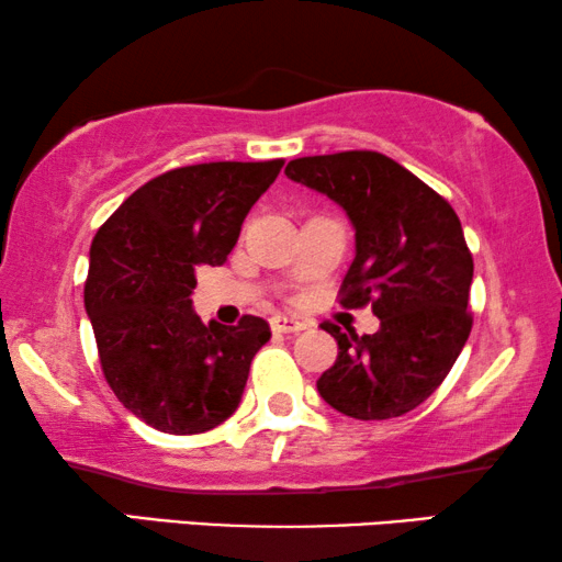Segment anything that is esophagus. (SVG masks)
<instances>
[{"label":"esophagus","instance_id":"34e87169","mask_svg":"<svg viewBox=\"0 0 562 562\" xmlns=\"http://www.w3.org/2000/svg\"><path fill=\"white\" fill-rule=\"evenodd\" d=\"M271 327H273V333L289 335V333H299V329H304L306 325L294 317H286V314H276V317H271Z\"/></svg>","mask_w":562,"mask_h":562}]
</instances>
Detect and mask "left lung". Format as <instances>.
<instances>
[{
  "mask_svg": "<svg viewBox=\"0 0 562 562\" xmlns=\"http://www.w3.org/2000/svg\"><path fill=\"white\" fill-rule=\"evenodd\" d=\"M291 181L317 189L348 212L356 260L340 304H371L379 333L348 335L333 322L337 360L317 391L356 419H391L417 409L450 373L471 335L473 256L448 199L375 150L294 158Z\"/></svg>",
  "mask_w": 562,
  "mask_h": 562,
  "instance_id": "1",
  "label": "left lung"
}]
</instances>
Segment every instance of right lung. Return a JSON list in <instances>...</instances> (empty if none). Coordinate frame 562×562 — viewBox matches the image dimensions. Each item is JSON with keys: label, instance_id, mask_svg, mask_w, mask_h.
Instances as JSON below:
<instances>
[{"label": "right lung", "instance_id": "obj_1", "mask_svg": "<svg viewBox=\"0 0 562 562\" xmlns=\"http://www.w3.org/2000/svg\"><path fill=\"white\" fill-rule=\"evenodd\" d=\"M283 158L196 164L143 183L99 227L83 283L99 363L114 396L168 435L217 427L240 404L266 319L204 325L191 310L196 271L222 266Z\"/></svg>", "mask_w": 562, "mask_h": 562}]
</instances>
